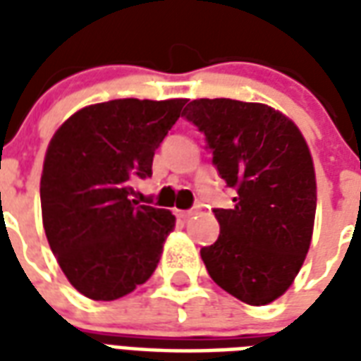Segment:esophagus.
Masks as SVG:
<instances>
[{"label": "esophagus", "mask_w": 361, "mask_h": 361, "mask_svg": "<svg viewBox=\"0 0 361 361\" xmlns=\"http://www.w3.org/2000/svg\"><path fill=\"white\" fill-rule=\"evenodd\" d=\"M195 212H197V209H189V211H178V216L185 220V219H189V216H193Z\"/></svg>", "instance_id": "1"}]
</instances>
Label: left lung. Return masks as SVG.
I'll list each match as a JSON object with an SVG mask.
<instances>
[{"label": "left lung", "mask_w": 361, "mask_h": 361, "mask_svg": "<svg viewBox=\"0 0 361 361\" xmlns=\"http://www.w3.org/2000/svg\"><path fill=\"white\" fill-rule=\"evenodd\" d=\"M183 118L204 135L212 164L235 191L214 209L219 240L201 250L211 279L250 305L274 302L307 255L317 185L307 142L292 119L267 104L199 98Z\"/></svg>", "instance_id": "obj_1"}]
</instances>
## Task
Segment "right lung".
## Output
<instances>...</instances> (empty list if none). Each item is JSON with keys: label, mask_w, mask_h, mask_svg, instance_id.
<instances>
[{"label": "right lung", "mask_w": 361, "mask_h": 361, "mask_svg": "<svg viewBox=\"0 0 361 361\" xmlns=\"http://www.w3.org/2000/svg\"><path fill=\"white\" fill-rule=\"evenodd\" d=\"M188 100L119 98L75 111L48 145L40 180L51 253L75 290L111 302L157 269L176 216L131 201Z\"/></svg>", "instance_id": "1"}]
</instances>
